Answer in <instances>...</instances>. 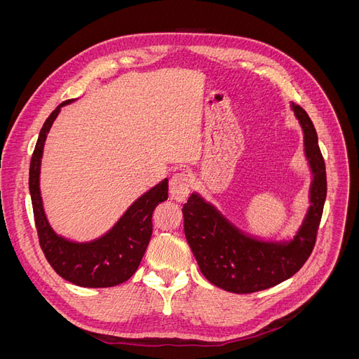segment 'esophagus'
Masks as SVG:
<instances>
[{"instance_id": "obj_1", "label": "esophagus", "mask_w": 359, "mask_h": 359, "mask_svg": "<svg viewBox=\"0 0 359 359\" xmlns=\"http://www.w3.org/2000/svg\"><path fill=\"white\" fill-rule=\"evenodd\" d=\"M169 193L170 198L177 202L186 201L190 193V180L186 173H175L169 181Z\"/></svg>"}]
</instances>
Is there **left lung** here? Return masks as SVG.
<instances>
[{
  "mask_svg": "<svg viewBox=\"0 0 359 359\" xmlns=\"http://www.w3.org/2000/svg\"><path fill=\"white\" fill-rule=\"evenodd\" d=\"M304 132V151L313 172L310 208L299 231L289 243L259 241L226 220L215 206L191 193L182 206L184 233L210 283L233 293L273 287L298 273L311 255L327 198V172L310 116L292 103Z\"/></svg>",
  "mask_w": 359,
  "mask_h": 359,
  "instance_id": "left-lung-1",
  "label": "left lung"
}]
</instances>
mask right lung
I'll use <instances>...</instances> for the list:
<instances>
[{"mask_svg":"<svg viewBox=\"0 0 359 359\" xmlns=\"http://www.w3.org/2000/svg\"><path fill=\"white\" fill-rule=\"evenodd\" d=\"M66 100L43 124L29 163V193L39 243L55 273L82 287H112L132 277L139 268L153 233V212L168 199V178L142 194L112 229L90 243H73L52 229L40 196V165L49 130Z\"/></svg>","mask_w":359,"mask_h":359,"instance_id":"obj_1","label":"right lung"}]
</instances>
